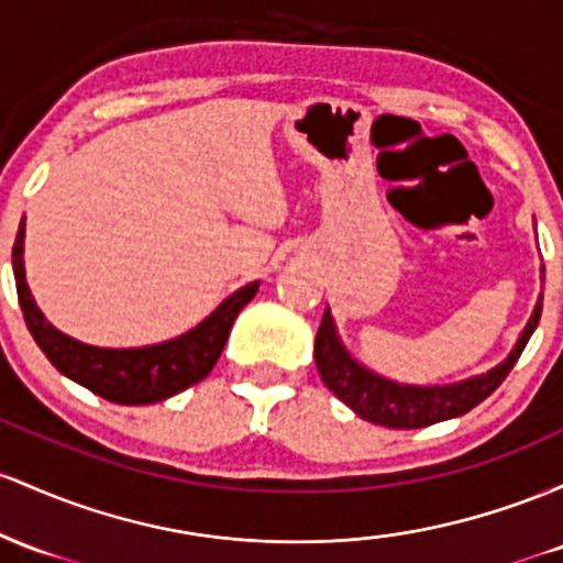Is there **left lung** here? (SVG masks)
Here are the masks:
<instances>
[{
  "label": "left lung",
  "instance_id": "left-lung-1",
  "mask_svg": "<svg viewBox=\"0 0 563 563\" xmlns=\"http://www.w3.org/2000/svg\"><path fill=\"white\" fill-rule=\"evenodd\" d=\"M542 313V295L537 300L532 316H529L527 327H523L519 343L508 353V358L489 369L486 375L468 377L452 385H404L385 380V377L375 375L358 364L356 358L345 351L340 343L338 330H334V319L330 308L324 311L319 332H316L313 358L316 369H319L321 380L327 388L338 396L340 401L349 404L358 418L375 422V426L385 428H399V431H409V428H426L433 422L460 418V415L471 412L478 407L486 396L495 394L500 383L519 362L521 351L527 349L529 338L540 324Z\"/></svg>",
  "mask_w": 563,
  "mask_h": 563
}]
</instances>
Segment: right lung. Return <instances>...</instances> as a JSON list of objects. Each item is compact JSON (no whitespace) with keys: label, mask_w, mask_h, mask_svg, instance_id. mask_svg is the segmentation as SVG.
Instances as JSON below:
<instances>
[{"label":"right lung","mask_w":563,"mask_h":563,"mask_svg":"<svg viewBox=\"0 0 563 563\" xmlns=\"http://www.w3.org/2000/svg\"><path fill=\"white\" fill-rule=\"evenodd\" d=\"M23 236L26 223L21 220L12 244V271H15L18 302L29 332L60 375L85 385L92 394L113 404H154L180 394L188 385L205 380L225 349V340L239 311L257 295L261 282L236 289L220 302L201 324L180 338L145 349H95L55 330L40 306L34 302L23 271Z\"/></svg>","instance_id":"1"}]
</instances>
